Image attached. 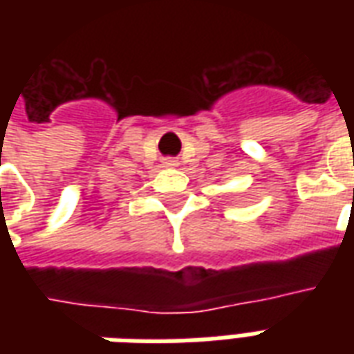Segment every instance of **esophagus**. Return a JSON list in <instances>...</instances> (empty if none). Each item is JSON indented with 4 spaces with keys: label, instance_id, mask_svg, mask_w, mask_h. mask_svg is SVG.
Masks as SVG:
<instances>
[{
    "label": "esophagus",
    "instance_id": "esophagus-1",
    "mask_svg": "<svg viewBox=\"0 0 354 354\" xmlns=\"http://www.w3.org/2000/svg\"><path fill=\"white\" fill-rule=\"evenodd\" d=\"M165 167H178V161L176 159H172V157H169V159H165Z\"/></svg>",
    "mask_w": 354,
    "mask_h": 354
}]
</instances>
